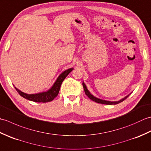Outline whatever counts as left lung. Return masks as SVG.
<instances>
[{
  "mask_svg": "<svg viewBox=\"0 0 151 151\" xmlns=\"http://www.w3.org/2000/svg\"><path fill=\"white\" fill-rule=\"evenodd\" d=\"M82 85H83V88H84V91H85V93L86 95L88 96V97L91 99V100L95 101V102H97V103H100V104H109V105H111V104H117L120 103V102H123L124 100H125L130 95H128L126 97H124L123 99H121L120 101H105V100H102V99H98L97 97H94L93 95L91 94V93L89 91V90L88 89L87 87H86V84H84V82H82Z\"/></svg>",
  "mask_w": 151,
  "mask_h": 151,
  "instance_id": "8db88e82",
  "label": "left lung"
}]
</instances>
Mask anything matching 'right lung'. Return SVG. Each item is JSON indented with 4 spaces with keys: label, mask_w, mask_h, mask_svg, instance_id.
Returning a JSON list of instances; mask_svg holds the SVG:
<instances>
[{
    "label": "right lung",
    "mask_w": 151,
    "mask_h": 151,
    "mask_svg": "<svg viewBox=\"0 0 151 151\" xmlns=\"http://www.w3.org/2000/svg\"><path fill=\"white\" fill-rule=\"evenodd\" d=\"M73 70V68H70L69 69L65 70L62 73H61L58 77L56 82H54L53 86L51 87L50 89L45 92L39 93L36 94H27L25 93L22 92L19 90L17 88L16 90L18 92V93L20 95L21 97L24 99H28V100L34 101L36 102H47L52 101L53 99L57 97L58 95L60 89L62 85V83L63 81V80L66 78V76Z\"/></svg>",
    "instance_id": "1"
}]
</instances>
